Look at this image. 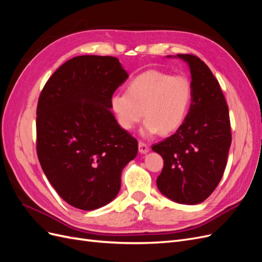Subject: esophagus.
<instances>
[{
    "label": "esophagus",
    "mask_w": 262,
    "mask_h": 262,
    "mask_svg": "<svg viewBox=\"0 0 262 262\" xmlns=\"http://www.w3.org/2000/svg\"><path fill=\"white\" fill-rule=\"evenodd\" d=\"M148 150H149V147L145 143H143V142H139V152L140 153L145 154L148 152Z\"/></svg>",
    "instance_id": "1"
}]
</instances>
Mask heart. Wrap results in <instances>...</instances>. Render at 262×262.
<instances>
[{"label":"heart","instance_id":"obj_1","mask_svg":"<svg viewBox=\"0 0 262 262\" xmlns=\"http://www.w3.org/2000/svg\"><path fill=\"white\" fill-rule=\"evenodd\" d=\"M191 100L192 85L186 75L148 70L133 78L126 93L113 95L110 102L122 129L132 130L145 116V136H166L184 123Z\"/></svg>","mask_w":262,"mask_h":262}]
</instances>
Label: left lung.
<instances>
[{"instance_id": "obj_1", "label": "left lung", "mask_w": 262, "mask_h": 262, "mask_svg": "<svg viewBox=\"0 0 262 262\" xmlns=\"http://www.w3.org/2000/svg\"><path fill=\"white\" fill-rule=\"evenodd\" d=\"M190 68L192 100L186 120L152 149L164 160L160 191L181 204L203 202L215 190L232 143L226 100L209 67L193 54H177Z\"/></svg>"}]
</instances>
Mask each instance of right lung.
<instances>
[{
    "label": "right lung",
    "mask_w": 262,
    "mask_h": 262,
    "mask_svg": "<svg viewBox=\"0 0 262 262\" xmlns=\"http://www.w3.org/2000/svg\"><path fill=\"white\" fill-rule=\"evenodd\" d=\"M128 76L115 57L80 55L63 63L39 96L38 160L55 191L76 209L113 201L122 169L138 154V141L110 112Z\"/></svg>",
    "instance_id": "add662e5"
}]
</instances>
